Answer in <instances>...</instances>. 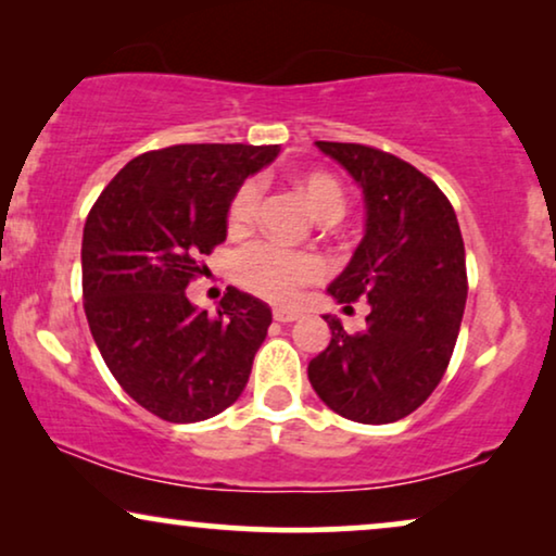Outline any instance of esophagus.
I'll return each mask as SVG.
<instances>
[{"mask_svg": "<svg viewBox=\"0 0 556 556\" xmlns=\"http://www.w3.org/2000/svg\"><path fill=\"white\" fill-rule=\"evenodd\" d=\"M302 313L294 307H274V320L277 323H294Z\"/></svg>", "mask_w": 556, "mask_h": 556, "instance_id": "34e87169", "label": "esophagus"}]
</instances>
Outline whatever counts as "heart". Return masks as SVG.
<instances>
[{"label": "heart", "mask_w": 556, "mask_h": 556, "mask_svg": "<svg viewBox=\"0 0 556 556\" xmlns=\"http://www.w3.org/2000/svg\"><path fill=\"white\" fill-rule=\"evenodd\" d=\"M292 182L317 220L332 224V220L343 216L345 192L330 173H323V169L300 173L292 177ZM258 198H262V190H258L256 180H247L236 188L226 208L228 231L241 233L254 224ZM323 271L325 266L315 254L282 251L271 247V243H251L236 258V279H239L243 290L271 302L294 300L300 287L317 282L323 277Z\"/></svg>", "instance_id": "obj_1"}]
</instances>
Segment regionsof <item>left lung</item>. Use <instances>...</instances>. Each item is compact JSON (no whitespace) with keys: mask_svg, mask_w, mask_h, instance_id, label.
<instances>
[{"mask_svg":"<svg viewBox=\"0 0 556 556\" xmlns=\"http://www.w3.org/2000/svg\"><path fill=\"white\" fill-rule=\"evenodd\" d=\"M358 182L366 233L328 292L368 300L366 330L325 315L330 343L307 366L315 394L340 417L389 425L427 402L460 332L468 274L453 205L409 162L366 144L315 142Z\"/></svg>","mask_w":556,"mask_h":556,"instance_id":"left-lung-1","label":"left lung"}]
</instances>
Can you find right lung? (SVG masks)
I'll use <instances>...</instances> for the list:
<instances>
[{"instance_id":"right-lung-1","label":"right lung","mask_w":556,"mask_h":556,"mask_svg":"<svg viewBox=\"0 0 556 556\" xmlns=\"http://www.w3.org/2000/svg\"><path fill=\"white\" fill-rule=\"evenodd\" d=\"M279 144H175L118 169L86 218L80 266L88 328L127 394L188 425L241 396L271 325L266 302L228 287L216 315L185 287L226 241V208Z\"/></svg>"}]
</instances>
